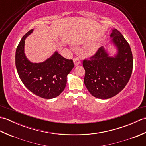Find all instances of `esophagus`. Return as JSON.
<instances>
[{"label":"esophagus","mask_w":146,"mask_h":146,"mask_svg":"<svg viewBox=\"0 0 146 146\" xmlns=\"http://www.w3.org/2000/svg\"><path fill=\"white\" fill-rule=\"evenodd\" d=\"M73 63H74V64H75V66H78V65H79L80 63V58H78V57L74 58L73 59Z\"/></svg>","instance_id":"esophagus-1"}]
</instances>
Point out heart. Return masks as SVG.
I'll use <instances>...</instances> for the list:
<instances>
[{"label": "heart", "instance_id": "heart-1", "mask_svg": "<svg viewBox=\"0 0 146 146\" xmlns=\"http://www.w3.org/2000/svg\"><path fill=\"white\" fill-rule=\"evenodd\" d=\"M98 49V46L97 44L90 45L87 48L85 51V53L87 56H93L94 55L96 52L97 51Z\"/></svg>", "mask_w": 146, "mask_h": 146}]
</instances>
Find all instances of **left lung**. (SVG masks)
Returning a JSON list of instances; mask_svg holds the SVG:
<instances>
[{
	"label": "left lung",
	"instance_id": "1",
	"mask_svg": "<svg viewBox=\"0 0 146 146\" xmlns=\"http://www.w3.org/2000/svg\"><path fill=\"white\" fill-rule=\"evenodd\" d=\"M111 42L117 48L113 56L100 47L89 60L83 61L85 70L84 83L94 97L107 99L124 88L132 75L133 58L131 47L116 29L110 35Z\"/></svg>",
	"mask_w": 146,
	"mask_h": 146
}]
</instances>
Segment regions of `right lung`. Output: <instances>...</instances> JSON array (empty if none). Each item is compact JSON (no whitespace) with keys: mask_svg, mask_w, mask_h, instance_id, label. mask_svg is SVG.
Returning <instances> with one entry per match:
<instances>
[{"mask_svg":"<svg viewBox=\"0 0 146 146\" xmlns=\"http://www.w3.org/2000/svg\"><path fill=\"white\" fill-rule=\"evenodd\" d=\"M33 29L24 35L15 51V66L18 75L26 87L40 97L51 99L58 97L66 85V77L74 67L72 60H68L55 51L42 63H32L24 53L25 39Z\"/></svg>","mask_w":146,"mask_h":146,"instance_id":"add662e5","label":"right lung"}]
</instances>
